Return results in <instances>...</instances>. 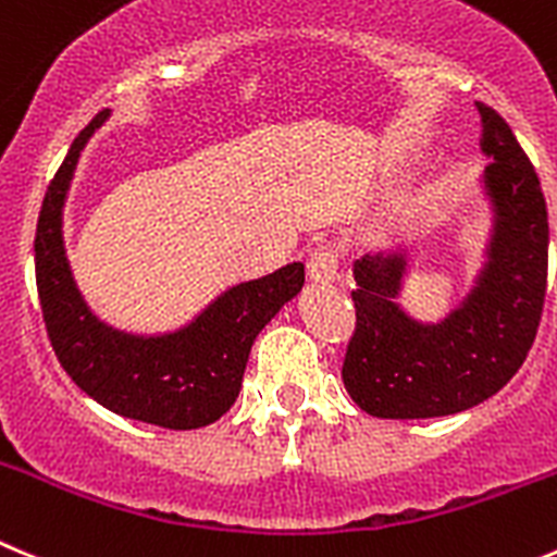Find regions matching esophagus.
<instances>
[{
  "mask_svg": "<svg viewBox=\"0 0 557 557\" xmlns=\"http://www.w3.org/2000/svg\"><path fill=\"white\" fill-rule=\"evenodd\" d=\"M338 275V251L333 243H320L309 257V282L331 284Z\"/></svg>",
  "mask_w": 557,
  "mask_h": 557,
  "instance_id": "esophagus-1",
  "label": "esophagus"
}]
</instances>
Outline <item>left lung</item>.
Listing matches in <instances>:
<instances>
[{"mask_svg": "<svg viewBox=\"0 0 557 557\" xmlns=\"http://www.w3.org/2000/svg\"><path fill=\"white\" fill-rule=\"evenodd\" d=\"M479 177L492 213L470 293L434 322L401 309L410 253L391 248L352 264L355 333L342 380L374 418H441L495 396L528 358L547 293L549 224L539 174L500 114L484 103Z\"/></svg>", "mask_w": 557, "mask_h": 557, "instance_id": "1", "label": "left lung"}]
</instances>
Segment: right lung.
Here are the masks:
<instances>
[{
    "label": "right lung",
    "instance_id": "add662e5",
    "mask_svg": "<svg viewBox=\"0 0 557 557\" xmlns=\"http://www.w3.org/2000/svg\"><path fill=\"white\" fill-rule=\"evenodd\" d=\"M109 114L100 111L73 139L37 219L35 275L46 331L62 369L106 410L163 429L208 426L235 405L253 338L304 289V262L232 284L174 331L134 333L100 320L73 278L62 224L78 158Z\"/></svg>",
    "mask_w": 557,
    "mask_h": 557
}]
</instances>
